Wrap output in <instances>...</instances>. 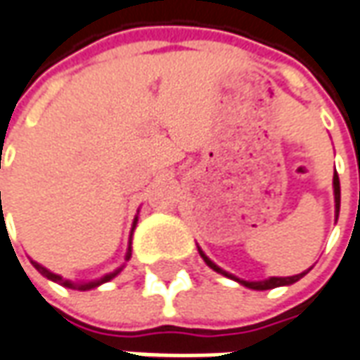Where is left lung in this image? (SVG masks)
<instances>
[{"label":"left lung","mask_w":360,"mask_h":360,"mask_svg":"<svg viewBox=\"0 0 360 360\" xmlns=\"http://www.w3.org/2000/svg\"><path fill=\"white\" fill-rule=\"evenodd\" d=\"M333 193H335V212H337V217H339V207H341V185H339V175H337V173L333 175ZM199 254H200V258L207 262V266L212 268L214 272L222 274V276H226V278H231V280H236V282L242 283V285H246V288H250V290H272V288H280V285H290V283L297 282L300 278H303V276L307 274V270H305V272L297 274V276H288V278H268V280H264V282H246V280H238L236 276H232V274L221 270L217 264L211 262V260L205 256V252L200 250V248H199Z\"/></svg>","instance_id":"8db88e82"}]
</instances>
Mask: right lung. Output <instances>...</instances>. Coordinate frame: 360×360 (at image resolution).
I'll list each match as a JSON object with an SVG mask.
<instances>
[{"instance_id":"1","label":"right lung","mask_w":360,"mask_h":360,"mask_svg":"<svg viewBox=\"0 0 360 360\" xmlns=\"http://www.w3.org/2000/svg\"><path fill=\"white\" fill-rule=\"evenodd\" d=\"M136 222H138V219L134 221V226H136ZM131 232H134V231H131ZM129 256H131V236H129V246H128V252H126V260H129ZM31 264H33L37 270L43 274L45 278H49V280H53V282L60 283V285H65V288H72V290H82V292H86V290H92V288H98L100 283L110 282V280H112V278H116L120 270H122V268H120V270H116V272L106 274L104 278H100V280H94V282L75 283V282H70V280H65V278H63V276H58V274H53V272H51V270H46V268H43L41 264L33 262V260H31Z\"/></svg>"}]
</instances>
